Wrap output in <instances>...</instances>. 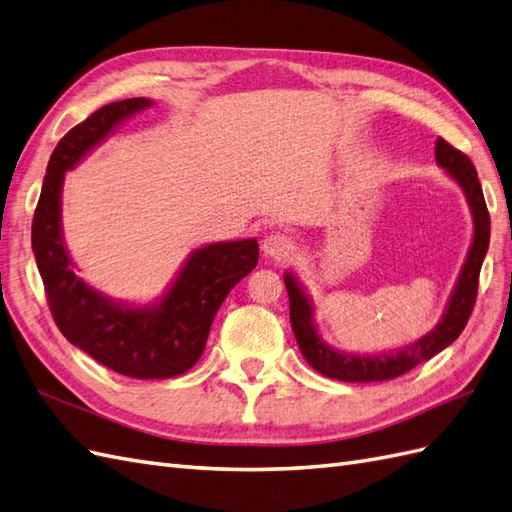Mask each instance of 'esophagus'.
I'll return each mask as SVG.
<instances>
[{
  "label": "esophagus",
  "mask_w": 512,
  "mask_h": 512,
  "mask_svg": "<svg viewBox=\"0 0 512 512\" xmlns=\"http://www.w3.org/2000/svg\"><path fill=\"white\" fill-rule=\"evenodd\" d=\"M261 251L270 259H283L292 253V240L285 233H270L261 242Z\"/></svg>",
  "instance_id": "34e87169"
}]
</instances>
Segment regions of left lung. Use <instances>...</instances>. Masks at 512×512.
<instances>
[{
	"mask_svg": "<svg viewBox=\"0 0 512 512\" xmlns=\"http://www.w3.org/2000/svg\"><path fill=\"white\" fill-rule=\"evenodd\" d=\"M435 157L437 164L448 173L458 188L463 190L471 220H474V238L465 257V264L458 272V279L454 290L450 294L448 305L441 320L435 329L422 335L409 346H402L389 352H374V355H357V352L337 350L326 344L322 339L318 324L313 320V300L300 285L294 272H285L283 281L287 287V296H290V320L296 335V342L303 357L313 370L322 376H329L333 381H346V383H376V381H389V378L402 376L415 365L435 357L437 352L448 348L454 339L463 333L465 324L471 316V307L476 303L478 292V277L484 255L489 251V238H491V220L487 212V203H484V194L478 181V173L469 157L454 149L452 144L443 138L435 142Z\"/></svg>",
	"mask_w": 512,
	"mask_h": 512,
	"instance_id": "8db88e82",
	"label": "left lung"
}]
</instances>
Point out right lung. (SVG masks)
Wrapping results in <instances>:
<instances>
[{
	"label": "right lung",
	"instance_id": "add662e5",
	"mask_svg": "<svg viewBox=\"0 0 512 512\" xmlns=\"http://www.w3.org/2000/svg\"><path fill=\"white\" fill-rule=\"evenodd\" d=\"M153 106L134 97L103 106L54 149L32 222V251L60 333L106 368L131 378H173L201 359L222 300L257 266L255 238L214 242L183 261L166 292L149 305L114 300L75 274L62 233L67 170L108 140L116 127Z\"/></svg>",
	"mask_w": 512,
	"mask_h": 512
}]
</instances>
